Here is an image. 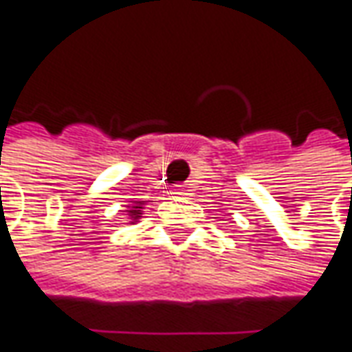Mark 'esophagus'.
I'll return each mask as SVG.
<instances>
[{
	"label": "esophagus",
	"mask_w": 352,
	"mask_h": 352,
	"mask_svg": "<svg viewBox=\"0 0 352 352\" xmlns=\"http://www.w3.org/2000/svg\"><path fill=\"white\" fill-rule=\"evenodd\" d=\"M186 194H188V190H186L184 186H178V188L172 190V198H184Z\"/></svg>",
	"instance_id": "34e87169"
}]
</instances>
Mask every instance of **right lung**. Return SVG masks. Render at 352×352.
Segmentation results:
<instances>
[{
	"label": "right lung",
	"mask_w": 352,
	"mask_h": 352,
	"mask_svg": "<svg viewBox=\"0 0 352 352\" xmlns=\"http://www.w3.org/2000/svg\"><path fill=\"white\" fill-rule=\"evenodd\" d=\"M136 204H138V206H134V208L131 210V218H134V220H136V218H140V206H142V202H136Z\"/></svg>",
	"instance_id": "obj_1"
}]
</instances>
